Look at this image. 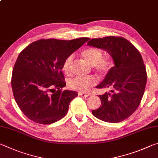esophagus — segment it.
<instances>
[{
  "mask_svg": "<svg viewBox=\"0 0 158 158\" xmlns=\"http://www.w3.org/2000/svg\"><path fill=\"white\" fill-rule=\"evenodd\" d=\"M78 95L81 96H85V97H87V96H89L90 94L88 93H84V92H78Z\"/></svg>",
  "mask_w": 158,
  "mask_h": 158,
  "instance_id": "esophagus-1",
  "label": "esophagus"
}]
</instances>
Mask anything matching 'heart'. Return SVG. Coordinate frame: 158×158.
I'll use <instances>...</instances> for the list:
<instances>
[{
    "label": "heart",
    "mask_w": 158,
    "mask_h": 158,
    "mask_svg": "<svg viewBox=\"0 0 158 158\" xmlns=\"http://www.w3.org/2000/svg\"><path fill=\"white\" fill-rule=\"evenodd\" d=\"M81 56L86 62L94 67L97 71L101 73H106L112 68L113 65L112 61L110 59L103 60V53L101 49L90 47L86 48L81 52ZM72 62V57H66L62 64V71L66 75L70 73L71 65ZM96 83V79L94 76L87 77H76L73 78L69 83L71 89L87 92L90 87L94 86Z\"/></svg>",
    "instance_id": "b5f03b06"
}]
</instances>
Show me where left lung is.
Returning a JSON list of instances; mask_svg holds the SVG:
<instances>
[{
  "mask_svg": "<svg viewBox=\"0 0 158 158\" xmlns=\"http://www.w3.org/2000/svg\"><path fill=\"white\" fill-rule=\"evenodd\" d=\"M87 44L107 51L114 63L103 82L96 87L110 89V92L98 96L101 106L92 110V114L106 122H121L133 114L144 93L147 74L142 55L121 37L92 39Z\"/></svg>",
  "mask_w": 158,
  "mask_h": 158,
  "instance_id": "obj_1",
  "label": "left lung"
}]
</instances>
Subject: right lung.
<instances>
[{
  "label": "right lung",
  "mask_w": 158,
  "mask_h": 158,
  "mask_svg": "<svg viewBox=\"0 0 158 158\" xmlns=\"http://www.w3.org/2000/svg\"><path fill=\"white\" fill-rule=\"evenodd\" d=\"M89 40H40L26 47L16 61L12 75L15 101L22 112L35 123L51 124L67 114L77 93L66 86L62 66L66 57Z\"/></svg>",
  "instance_id": "obj_1"
}]
</instances>
